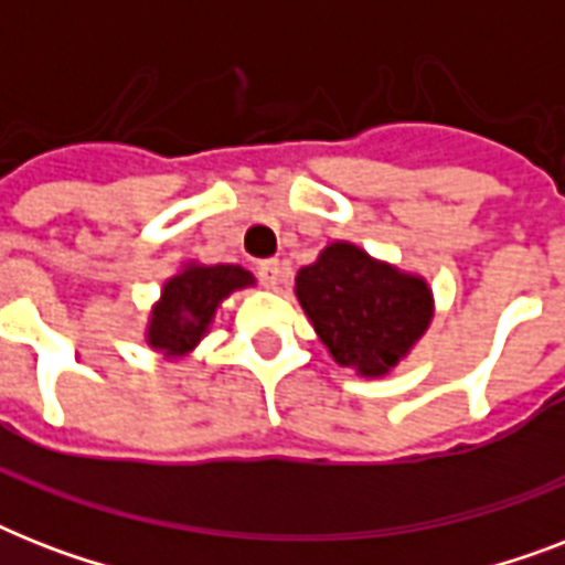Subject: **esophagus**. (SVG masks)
<instances>
[{
  "label": "esophagus",
  "instance_id": "obj_1",
  "mask_svg": "<svg viewBox=\"0 0 565 565\" xmlns=\"http://www.w3.org/2000/svg\"><path fill=\"white\" fill-rule=\"evenodd\" d=\"M257 278H260L266 290H275L278 281H281V264L278 260H260L257 264Z\"/></svg>",
  "mask_w": 565,
  "mask_h": 565
}]
</instances>
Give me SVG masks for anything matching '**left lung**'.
Segmentation results:
<instances>
[{
    "instance_id": "obj_1",
    "label": "left lung",
    "mask_w": 565,
    "mask_h": 565,
    "mask_svg": "<svg viewBox=\"0 0 565 565\" xmlns=\"http://www.w3.org/2000/svg\"><path fill=\"white\" fill-rule=\"evenodd\" d=\"M296 299L343 370L384 377L407 361L434 319V290L419 273L377 260L349 239H334L301 266Z\"/></svg>"
}]
</instances>
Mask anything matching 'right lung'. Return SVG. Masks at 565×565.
I'll return each instance as SVG.
<instances>
[{
	"label": "right lung",
	"mask_w": 565,
	"mask_h": 565,
	"mask_svg": "<svg viewBox=\"0 0 565 565\" xmlns=\"http://www.w3.org/2000/svg\"><path fill=\"white\" fill-rule=\"evenodd\" d=\"M255 287V275L239 264L184 260L161 287V299L149 310L143 340L163 361H184L211 331L216 310L231 292Z\"/></svg>",
	"instance_id": "right-lung-1"
}]
</instances>
